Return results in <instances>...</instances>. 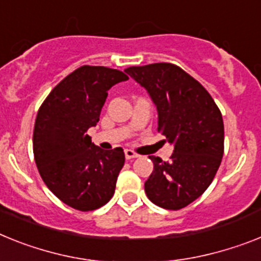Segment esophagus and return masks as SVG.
I'll return each mask as SVG.
<instances>
[{
  "instance_id": "obj_1",
  "label": "esophagus",
  "mask_w": 261,
  "mask_h": 261,
  "mask_svg": "<svg viewBox=\"0 0 261 261\" xmlns=\"http://www.w3.org/2000/svg\"><path fill=\"white\" fill-rule=\"evenodd\" d=\"M124 156H126L127 161H130V159H135V158H138L139 155H138L137 152H134L133 150H128V148H127V150H124Z\"/></svg>"
}]
</instances>
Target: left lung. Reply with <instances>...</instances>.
<instances>
[{"label": "left lung", "instance_id": "8db88e82", "mask_svg": "<svg viewBox=\"0 0 261 261\" xmlns=\"http://www.w3.org/2000/svg\"><path fill=\"white\" fill-rule=\"evenodd\" d=\"M150 95L158 111V133L174 146L171 161L150 156L154 171L144 191L154 204L180 210L208 188L224 152L222 113L208 91L172 63L124 70Z\"/></svg>", "mask_w": 261, "mask_h": 261}]
</instances>
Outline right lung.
Listing matches in <instances>:
<instances>
[{"instance_id": "obj_1", "label": "right lung", "mask_w": 261, "mask_h": 261, "mask_svg": "<svg viewBox=\"0 0 261 261\" xmlns=\"http://www.w3.org/2000/svg\"><path fill=\"white\" fill-rule=\"evenodd\" d=\"M127 80L119 70L82 66L39 107L33 133L37 168L50 191L73 208L93 211L113 198L123 150H102L86 133L97 126L107 91Z\"/></svg>"}]
</instances>
